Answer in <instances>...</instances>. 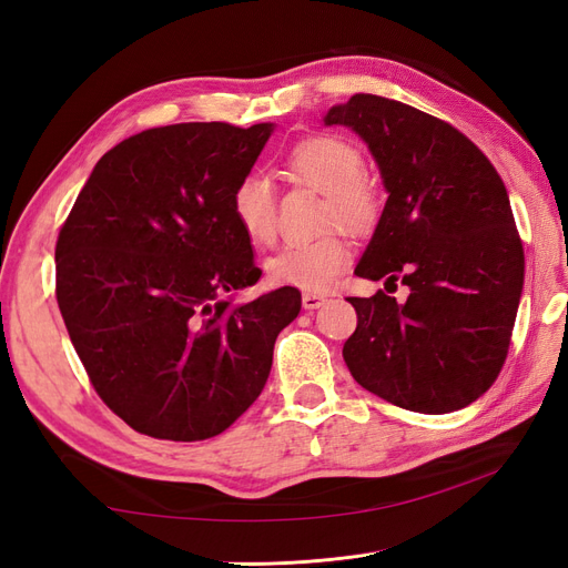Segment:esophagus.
Returning <instances> with one entry per match:
<instances>
[{
	"label": "esophagus",
	"mask_w": 568,
	"mask_h": 568,
	"mask_svg": "<svg viewBox=\"0 0 568 568\" xmlns=\"http://www.w3.org/2000/svg\"><path fill=\"white\" fill-rule=\"evenodd\" d=\"M303 307L305 311H317L320 305H324L326 296L324 294H317V291H307V294H303Z\"/></svg>",
	"instance_id": "34e87169"
}]
</instances>
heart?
I'll list each match as a JSON object with an SVG mask.
<instances>
[{
	"mask_svg": "<svg viewBox=\"0 0 568 568\" xmlns=\"http://www.w3.org/2000/svg\"><path fill=\"white\" fill-rule=\"evenodd\" d=\"M286 168L326 194V217L351 230L369 227L379 201L363 180L365 161L351 142L341 136H311L286 153ZM232 215L248 242L265 246L277 234V196L267 178L251 173L236 182ZM351 263V246L341 234H320L286 244L267 261V277L280 286L320 291L336 282Z\"/></svg>",
	"mask_w": 568,
	"mask_h": 568,
	"instance_id": "b5f03b06",
	"label": "heart"
}]
</instances>
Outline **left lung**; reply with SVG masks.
<instances>
[{
    "label": "left lung",
    "instance_id": "obj_1",
    "mask_svg": "<svg viewBox=\"0 0 568 568\" xmlns=\"http://www.w3.org/2000/svg\"><path fill=\"white\" fill-rule=\"evenodd\" d=\"M324 125L367 144L388 194L355 274L409 288L403 303L384 291L348 298L353 379L424 415L467 407L505 365L524 288L505 182L459 130L400 101L355 94Z\"/></svg>",
    "mask_w": 568,
    "mask_h": 568
}]
</instances>
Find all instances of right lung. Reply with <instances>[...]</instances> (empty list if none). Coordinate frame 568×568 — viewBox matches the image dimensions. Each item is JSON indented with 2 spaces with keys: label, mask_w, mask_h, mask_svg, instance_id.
Returning <instances> with one entry per match:
<instances>
[{
  "label": "right lung",
  "mask_w": 568,
  "mask_h": 568,
  "mask_svg": "<svg viewBox=\"0 0 568 568\" xmlns=\"http://www.w3.org/2000/svg\"><path fill=\"white\" fill-rule=\"evenodd\" d=\"M274 125L144 130L99 159L57 242V301L99 398L134 432L205 440L261 395L280 332L301 313L261 280L232 215Z\"/></svg>",
  "instance_id": "obj_1"
}]
</instances>
